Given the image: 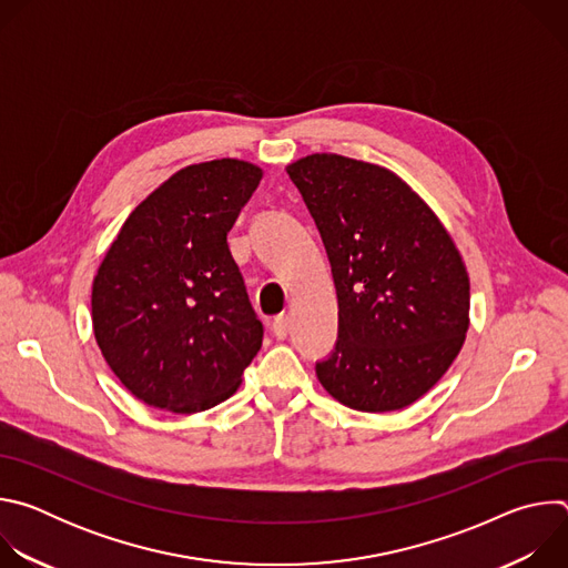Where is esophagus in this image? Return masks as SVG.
<instances>
[{
	"label": "esophagus",
	"instance_id": "obj_1",
	"mask_svg": "<svg viewBox=\"0 0 568 568\" xmlns=\"http://www.w3.org/2000/svg\"><path fill=\"white\" fill-rule=\"evenodd\" d=\"M272 333L278 337V339H285L287 333H290V316L287 314H278L272 323Z\"/></svg>",
	"mask_w": 568,
	"mask_h": 568
}]
</instances>
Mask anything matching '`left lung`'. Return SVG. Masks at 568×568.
<instances>
[{"label": "left lung", "mask_w": 568, "mask_h": 568, "mask_svg": "<svg viewBox=\"0 0 568 568\" xmlns=\"http://www.w3.org/2000/svg\"><path fill=\"white\" fill-rule=\"evenodd\" d=\"M326 247L339 339L316 377L357 412H399L452 366L469 328V276L449 231L393 171L335 152L287 169Z\"/></svg>", "instance_id": "left-lung-1"}]
</instances>
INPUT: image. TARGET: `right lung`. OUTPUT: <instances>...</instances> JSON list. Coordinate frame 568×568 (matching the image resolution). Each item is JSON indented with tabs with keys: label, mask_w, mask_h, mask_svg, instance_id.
Masks as SVG:
<instances>
[{
	"label": "right lung",
	"mask_w": 568,
	"mask_h": 568,
	"mask_svg": "<svg viewBox=\"0 0 568 568\" xmlns=\"http://www.w3.org/2000/svg\"><path fill=\"white\" fill-rule=\"evenodd\" d=\"M261 180L231 156L178 171L128 215L94 276L97 344L154 409L215 407L261 351L263 323L226 242Z\"/></svg>",
	"instance_id": "add662e5"
}]
</instances>
